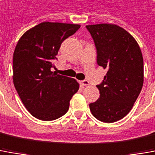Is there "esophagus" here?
<instances>
[{
	"label": "esophagus",
	"instance_id": "34e87169",
	"mask_svg": "<svg viewBox=\"0 0 155 155\" xmlns=\"http://www.w3.org/2000/svg\"><path fill=\"white\" fill-rule=\"evenodd\" d=\"M80 84H82L83 86H88V85H89V82L88 80H83V81L80 82Z\"/></svg>",
	"mask_w": 155,
	"mask_h": 155
}]
</instances>
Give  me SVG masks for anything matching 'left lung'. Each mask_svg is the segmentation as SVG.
<instances>
[{"mask_svg": "<svg viewBox=\"0 0 155 155\" xmlns=\"http://www.w3.org/2000/svg\"><path fill=\"white\" fill-rule=\"evenodd\" d=\"M97 51V63L108 71L96 87L100 96L89 104L93 116L104 122L122 119L132 110L143 84L140 47L127 31L115 24L86 26Z\"/></svg>", "mask_w": 155, "mask_h": 155, "instance_id": "obj_1", "label": "left lung"}]
</instances>
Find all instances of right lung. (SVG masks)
Segmentation results:
<instances>
[{
    "instance_id": "obj_1",
    "label": "right lung",
    "mask_w": 155,
    "mask_h": 155,
    "mask_svg": "<svg viewBox=\"0 0 155 155\" xmlns=\"http://www.w3.org/2000/svg\"><path fill=\"white\" fill-rule=\"evenodd\" d=\"M78 24L44 22L24 33L13 53V84L24 106L35 118L53 120L65 115L79 88L73 78L51 69L61 45Z\"/></svg>"
}]
</instances>
